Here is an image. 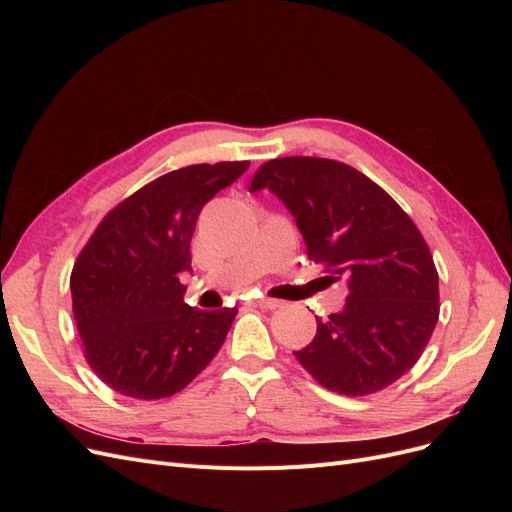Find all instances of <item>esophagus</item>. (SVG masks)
Masks as SVG:
<instances>
[{
    "label": "esophagus",
    "instance_id": "1",
    "mask_svg": "<svg viewBox=\"0 0 512 512\" xmlns=\"http://www.w3.org/2000/svg\"><path fill=\"white\" fill-rule=\"evenodd\" d=\"M252 305H258L262 309H277V307H280V301L269 299V297H254Z\"/></svg>",
    "mask_w": 512,
    "mask_h": 512
}]
</instances>
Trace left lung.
I'll use <instances>...</instances> for the list:
<instances>
[{"mask_svg": "<svg viewBox=\"0 0 512 512\" xmlns=\"http://www.w3.org/2000/svg\"><path fill=\"white\" fill-rule=\"evenodd\" d=\"M262 188L292 211L322 280L348 284L344 309L316 316L297 361L339 395L386 389L421 359L440 316L438 269L421 230L378 183L337 160H269L250 183V192Z\"/></svg>", "mask_w": 512, "mask_h": 512, "instance_id": "obj_1", "label": "left lung"}]
</instances>
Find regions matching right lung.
Here are the masks:
<instances>
[{"label": "right lung", "instance_id": "right-lung-1", "mask_svg": "<svg viewBox=\"0 0 512 512\" xmlns=\"http://www.w3.org/2000/svg\"><path fill=\"white\" fill-rule=\"evenodd\" d=\"M250 162L192 164L143 185L108 211L70 273L83 354L113 391L164 399L183 391L222 348L237 307L183 303V271L205 203Z\"/></svg>", "mask_w": 512, "mask_h": 512}]
</instances>
